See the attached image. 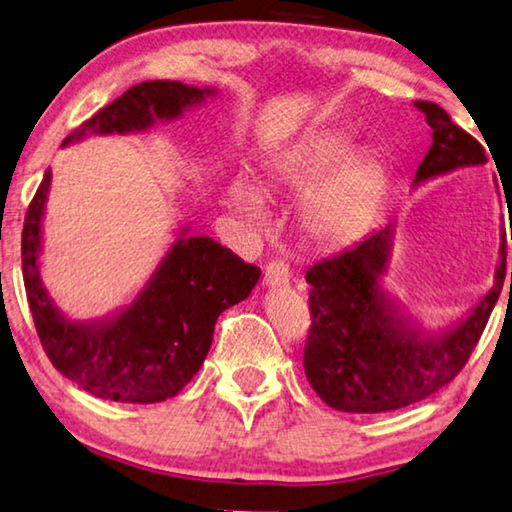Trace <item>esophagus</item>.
Returning <instances> with one entry per match:
<instances>
[{
  "label": "esophagus",
  "instance_id": "obj_1",
  "mask_svg": "<svg viewBox=\"0 0 512 512\" xmlns=\"http://www.w3.org/2000/svg\"><path fill=\"white\" fill-rule=\"evenodd\" d=\"M289 282V266L285 262H280V259H273V262L266 264L264 269V285L266 287H285Z\"/></svg>",
  "mask_w": 512,
  "mask_h": 512
}]
</instances>
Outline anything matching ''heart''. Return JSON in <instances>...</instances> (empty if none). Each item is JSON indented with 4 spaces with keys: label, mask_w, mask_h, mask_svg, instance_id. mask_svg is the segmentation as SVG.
<instances>
[{
    "label": "heart",
    "mask_w": 512,
    "mask_h": 512,
    "mask_svg": "<svg viewBox=\"0 0 512 512\" xmlns=\"http://www.w3.org/2000/svg\"><path fill=\"white\" fill-rule=\"evenodd\" d=\"M351 136L316 132L273 152L262 164V186L269 193L305 196L298 223L305 237L337 248L360 237L385 191V166L376 154L353 150ZM230 207L253 223H266L262 191L246 180L227 189Z\"/></svg>",
    "instance_id": "heart-1"
}]
</instances>
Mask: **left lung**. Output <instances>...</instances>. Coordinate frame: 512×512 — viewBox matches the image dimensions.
<instances>
[{
	"label": "left lung",
	"mask_w": 512,
	"mask_h": 512,
	"mask_svg": "<svg viewBox=\"0 0 512 512\" xmlns=\"http://www.w3.org/2000/svg\"><path fill=\"white\" fill-rule=\"evenodd\" d=\"M415 107L426 113L433 143L412 186L485 164L481 143L453 125L442 107L435 102H415ZM392 237L389 223L344 253L314 264L305 275L312 312L305 376L321 401L335 410L367 415L399 410L449 385L472 355L504 287L506 232H501L494 285L460 319L426 330L383 287Z\"/></svg>",
	"instance_id": "1"
}]
</instances>
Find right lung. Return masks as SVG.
Segmentation results:
<instances>
[{
  "mask_svg": "<svg viewBox=\"0 0 512 512\" xmlns=\"http://www.w3.org/2000/svg\"><path fill=\"white\" fill-rule=\"evenodd\" d=\"M216 93L212 86L182 81H143L77 127L63 148L88 136L148 132ZM50 182L47 170L22 230L24 289L47 358L104 401L159 403L182 392L207 358L218 314L246 300L262 271L212 237L189 234L184 225L132 303L97 319H70L47 294L40 275Z\"/></svg>",
  "mask_w": 512,
  "mask_h": 512,
  "instance_id": "obj_1",
  "label": "right lung"
}]
</instances>
